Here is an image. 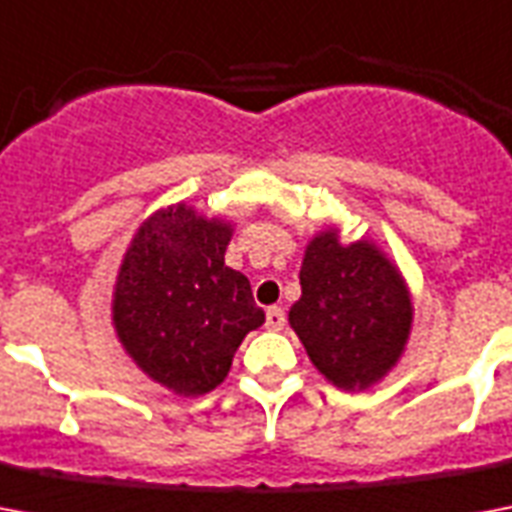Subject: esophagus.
<instances>
[{
  "mask_svg": "<svg viewBox=\"0 0 512 512\" xmlns=\"http://www.w3.org/2000/svg\"><path fill=\"white\" fill-rule=\"evenodd\" d=\"M284 321H287V316H284L281 308H268V311H265V327L273 329V332L284 329Z\"/></svg>",
  "mask_w": 512,
  "mask_h": 512,
  "instance_id": "34e87169",
  "label": "esophagus"
}]
</instances>
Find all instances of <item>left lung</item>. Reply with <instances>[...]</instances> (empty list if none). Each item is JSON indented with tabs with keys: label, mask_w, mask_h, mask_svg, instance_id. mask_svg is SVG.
Returning a JSON list of instances; mask_svg holds the SVG:
<instances>
[{
	"label": "left lung",
	"mask_w": 512,
	"mask_h": 512,
	"mask_svg": "<svg viewBox=\"0 0 512 512\" xmlns=\"http://www.w3.org/2000/svg\"><path fill=\"white\" fill-rule=\"evenodd\" d=\"M300 287L289 327L335 388H372L398 364L414 305L401 271L374 241L342 244L337 228L316 233L305 247Z\"/></svg>",
	"instance_id": "8db88e82"
}]
</instances>
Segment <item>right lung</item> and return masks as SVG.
<instances>
[{
  "label": "right lung",
  "instance_id": "1",
  "mask_svg": "<svg viewBox=\"0 0 512 512\" xmlns=\"http://www.w3.org/2000/svg\"><path fill=\"white\" fill-rule=\"evenodd\" d=\"M233 223L188 204L140 225L114 284L116 337L138 369L175 396H204L228 377L241 340L265 321L244 273L225 265Z\"/></svg>",
  "mask_w": 512,
  "mask_h": 512
}]
</instances>
